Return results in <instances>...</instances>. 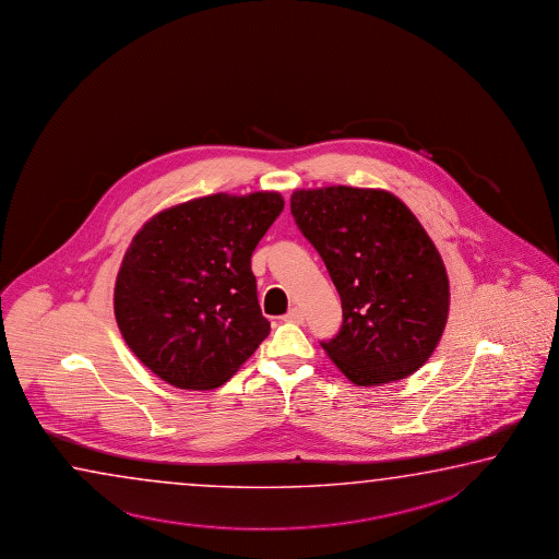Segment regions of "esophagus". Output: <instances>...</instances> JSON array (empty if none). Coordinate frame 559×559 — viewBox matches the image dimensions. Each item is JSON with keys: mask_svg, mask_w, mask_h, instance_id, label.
I'll return each instance as SVG.
<instances>
[{"mask_svg": "<svg viewBox=\"0 0 559 559\" xmlns=\"http://www.w3.org/2000/svg\"><path fill=\"white\" fill-rule=\"evenodd\" d=\"M284 321L287 322H297V324H301V322L305 321V314L299 307H294L292 311L287 312V314H284Z\"/></svg>", "mask_w": 559, "mask_h": 559, "instance_id": "esophagus-1", "label": "esophagus"}]
</instances>
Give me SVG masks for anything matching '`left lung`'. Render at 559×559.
<instances>
[{
	"mask_svg": "<svg viewBox=\"0 0 559 559\" xmlns=\"http://www.w3.org/2000/svg\"><path fill=\"white\" fill-rule=\"evenodd\" d=\"M292 213L341 295L326 356L360 388L413 376L450 311L442 255L418 218L389 191L348 186L294 191Z\"/></svg>",
	"mask_w": 559,
	"mask_h": 559,
	"instance_id": "left-lung-1",
	"label": "left lung"
}]
</instances>
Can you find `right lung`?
I'll return each mask as SVG.
<instances>
[{
  "mask_svg": "<svg viewBox=\"0 0 559 559\" xmlns=\"http://www.w3.org/2000/svg\"><path fill=\"white\" fill-rule=\"evenodd\" d=\"M284 211L277 191L215 193L164 209L127 248L115 282L119 331L174 388L215 389L270 334L250 258Z\"/></svg>",
  "mask_w": 559,
  "mask_h": 559,
  "instance_id": "right-lung-1",
  "label": "right lung"
}]
</instances>
